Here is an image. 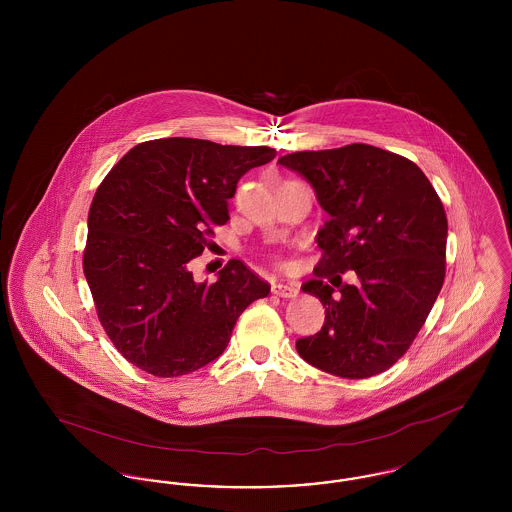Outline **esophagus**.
I'll return each instance as SVG.
<instances>
[{
  "instance_id": "1",
  "label": "esophagus",
  "mask_w": 512,
  "mask_h": 512,
  "mask_svg": "<svg viewBox=\"0 0 512 512\" xmlns=\"http://www.w3.org/2000/svg\"><path fill=\"white\" fill-rule=\"evenodd\" d=\"M272 293H276L278 297H295L297 288L293 284H274Z\"/></svg>"
}]
</instances>
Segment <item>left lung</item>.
<instances>
[{
  "label": "left lung",
  "mask_w": 512,
  "mask_h": 512,
  "mask_svg": "<svg viewBox=\"0 0 512 512\" xmlns=\"http://www.w3.org/2000/svg\"><path fill=\"white\" fill-rule=\"evenodd\" d=\"M278 163L303 176L330 215L317 234L324 255L315 278L301 286L326 317L315 336L295 341L297 353L341 378L388 370L443 286L447 217L434 186L413 161L366 144L297 151ZM347 269L355 285L340 282Z\"/></svg>",
  "instance_id": "1"
}]
</instances>
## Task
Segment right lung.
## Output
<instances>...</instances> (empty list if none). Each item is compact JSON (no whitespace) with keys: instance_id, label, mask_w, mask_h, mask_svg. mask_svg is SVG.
Wrapping results in <instances>:
<instances>
[{"instance_id":"add662e5","label":"right lung","mask_w":512,"mask_h":512,"mask_svg":"<svg viewBox=\"0 0 512 512\" xmlns=\"http://www.w3.org/2000/svg\"><path fill=\"white\" fill-rule=\"evenodd\" d=\"M276 149L161 138L132 147L94 195L84 274L99 322L122 357L159 378L190 374L226 349L245 307L270 292L232 259L215 284L195 282L203 253L245 172Z\"/></svg>"}]
</instances>
